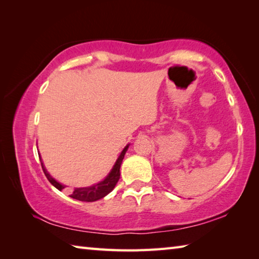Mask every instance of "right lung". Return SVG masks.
I'll return each mask as SVG.
<instances>
[{"mask_svg":"<svg viewBox=\"0 0 259 259\" xmlns=\"http://www.w3.org/2000/svg\"><path fill=\"white\" fill-rule=\"evenodd\" d=\"M128 147L129 146H125V148L122 150V152L120 153V156L118 158L117 162H115L112 170L107 176L106 179H104L103 181H101V183L95 185V186L88 187V188H75L73 190L72 194L70 195V197L73 198V199L80 200V201L91 202V201H96V200L101 199V198H103L104 196H107L109 192H111L113 190L114 187H115V185H117L119 178H120V166H121V163H122V160H123L124 155H125V151L128 150ZM40 161H41V166H42V169H43V172H45L48 180L50 181V183L54 187H56L57 189H59L60 191H61L62 189H64V186H62L61 184H59L58 181L54 180L51 177V176L48 174L45 166H43V162L41 160V157H40Z\"/></svg>","mask_w":259,"mask_h":259,"instance_id":"1","label":"right lung"}]
</instances>
